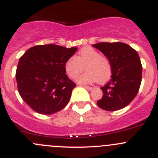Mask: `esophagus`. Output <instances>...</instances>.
Returning a JSON list of instances; mask_svg holds the SVG:
<instances>
[{
	"instance_id": "1",
	"label": "esophagus",
	"mask_w": 158,
	"mask_h": 158,
	"mask_svg": "<svg viewBox=\"0 0 158 158\" xmlns=\"http://www.w3.org/2000/svg\"><path fill=\"white\" fill-rule=\"evenodd\" d=\"M83 87L84 88H85V89H87V90H91V89H92V87H90V86H87V85H83Z\"/></svg>"
}]
</instances>
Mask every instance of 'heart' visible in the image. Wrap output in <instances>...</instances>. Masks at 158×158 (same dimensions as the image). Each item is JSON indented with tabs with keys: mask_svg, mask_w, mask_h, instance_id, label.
Listing matches in <instances>:
<instances>
[{
	"mask_svg": "<svg viewBox=\"0 0 158 158\" xmlns=\"http://www.w3.org/2000/svg\"><path fill=\"white\" fill-rule=\"evenodd\" d=\"M86 73L77 78V82L82 84H90L97 82L103 83L111 77V67L109 60L92 47H84L79 55L69 57L65 63V70L69 77H77L84 69Z\"/></svg>",
	"mask_w": 158,
	"mask_h": 158,
	"instance_id": "1",
	"label": "heart"
}]
</instances>
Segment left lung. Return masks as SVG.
Returning <instances> with one entry per match:
<instances>
[{
    "label": "left lung",
    "mask_w": 158,
    "mask_h": 158,
    "mask_svg": "<svg viewBox=\"0 0 158 158\" xmlns=\"http://www.w3.org/2000/svg\"><path fill=\"white\" fill-rule=\"evenodd\" d=\"M92 47L101 51L111 67V79L101 87L103 96L97 102L102 109L120 110L135 98L142 76V66L137 51L124 43H99Z\"/></svg>",
    "instance_id": "left-lung-1"
}]
</instances>
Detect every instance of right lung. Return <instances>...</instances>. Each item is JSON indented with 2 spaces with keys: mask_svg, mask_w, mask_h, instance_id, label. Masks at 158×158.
I'll list each match as a JSON object with an SVG mask.
<instances>
[{
  "mask_svg": "<svg viewBox=\"0 0 158 158\" xmlns=\"http://www.w3.org/2000/svg\"><path fill=\"white\" fill-rule=\"evenodd\" d=\"M77 47L39 45L26 51L16 72L17 89L23 101L36 112L52 114L69 103L76 84L68 78L65 63Z\"/></svg>",
  "mask_w": 158,
  "mask_h": 158,
  "instance_id": "add662e5",
  "label": "right lung"
}]
</instances>
